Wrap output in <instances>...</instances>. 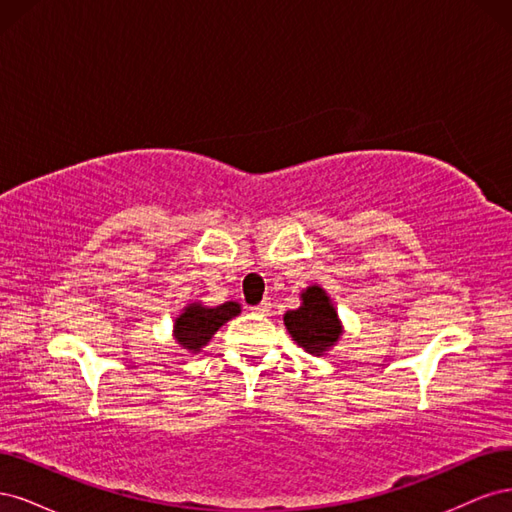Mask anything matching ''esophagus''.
<instances>
[{
  "mask_svg": "<svg viewBox=\"0 0 512 512\" xmlns=\"http://www.w3.org/2000/svg\"><path fill=\"white\" fill-rule=\"evenodd\" d=\"M252 309V314H258V316H265L269 309H271V301L269 299H265L262 303H258V305H254V307H250Z\"/></svg>",
  "mask_w": 512,
  "mask_h": 512,
  "instance_id": "34e87169",
  "label": "esophagus"
}]
</instances>
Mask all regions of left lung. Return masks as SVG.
Returning <instances> with one entry per match:
<instances>
[{"label": "left lung", "mask_w": 512, "mask_h": 512, "mask_svg": "<svg viewBox=\"0 0 512 512\" xmlns=\"http://www.w3.org/2000/svg\"><path fill=\"white\" fill-rule=\"evenodd\" d=\"M284 324L294 344L314 356L327 354L344 335V324L337 316V309L320 284L307 286L301 292V305L288 309Z\"/></svg>", "instance_id": "obj_1"}]
</instances>
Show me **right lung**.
<instances>
[{"label":"right lung","mask_w":512,"mask_h":512,"mask_svg":"<svg viewBox=\"0 0 512 512\" xmlns=\"http://www.w3.org/2000/svg\"><path fill=\"white\" fill-rule=\"evenodd\" d=\"M239 314L241 305L237 301H226L215 307L190 301L173 322V337L183 350L196 354L211 342V337L220 331V327Z\"/></svg>","instance_id":"right-lung-1"}]
</instances>
